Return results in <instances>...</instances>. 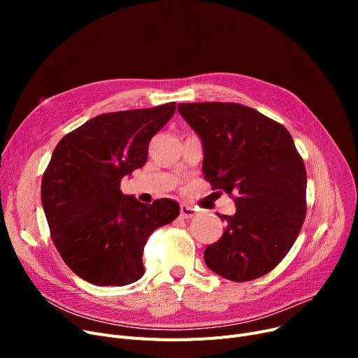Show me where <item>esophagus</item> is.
Here are the masks:
<instances>
[{"label": "esophagus", "mask_w": 358, "mask_h": 358, "mask_svg": "<svg viewBox=\"0 0 358 358\" xmlns=\"http://www.w3.org/2000/svg\"><path fill=\"white\" fill-rule=\"evenodd\" d=\"M194 215H196V209L193 208V206L181 204V208H180V216H181L182 219H192Z\"/></svg>", "instance_id": "1"}]
</instances>
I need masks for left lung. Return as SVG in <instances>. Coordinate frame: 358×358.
Instances as JSON below:
<instances>
[{"instance_id": "8db88e82", "label": "left lung", "mask_w": 358, "mask_h": 358, "mask_svg": "<svg viewBox=\"0 0 358 358\" xmlns=\"http://www.w3.org/2000/svg\"><path fill=\"white\" fill-rule=\"evenodd\" d=\"M178 113L203 142V173L234 199L222 238L204 250L216 274L250 281L283 259L306 217V169L289 130L236 103H180Z\"/></svg>"}]
</instances>
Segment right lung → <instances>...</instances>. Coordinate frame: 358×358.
<instances>
[{
	"label": "right lung",
	"mask_w": 358,
	"mask_h": 358,
	"mask_svg": "<svg viewBox=\"0 0 358 358\" xmlns=\"http://www.w3.org/2000/svg\"><path fill=\"white\" fill-rule=\"evenodd\" d=\"M176 103L104 113L56 145L42 178L50 238L65 264L96 286H126L145 270L142 254L155 229L180 215V204H143L120 181L148 158V145L176 113Z\"/></svg>",
	"instance_id": "right-lung-1"
}]
</instances>
